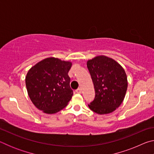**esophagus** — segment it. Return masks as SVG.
<instances>
[{"label":"esophagus","instance_id":"obj_1","mask_svg":"<svg viewBox=\"0 0 154 154\" xmlns=\"http://www.w3.org/2000/svg\"><path fill=\"white\" fill-rule=\"evenodd\" d=\"M75 91H76V92H77V93H78V94H81V93H82V88H78V89H77V90H75Z\"/></svg>","mask_w":154,"mask_h":154}]
</instances>
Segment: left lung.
<instances>
[{"instance_id": "obj_1", "label": "left lung", "mask_w": 154, "mask_h": 154, "mask_svg": "<svg viewBox=\"0 0 154 154\" xmlns=\"http://www.w3.org/2000/svg\"><path fill=\"white\" fill-rule=\"evenodd\" d=\"M95 89V97L88 106L95 113H112L123 102L128 81L124 69L113 59L96 56L87 62Z\"/></svg>"}]
</instances>
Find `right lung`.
Returning <instances> with one entry per match:
<instances>
[{
  "mask_svg": "<svg viewBox=\"0 0 154 154\" xmlns=\"http://www.w3.org/2000/svg\"><path fill=\"white\" fill-rule=\"evenodd\" d=\"M71 66V62L51 57L38 62L28 71L26 85L36 108L53 114L68 105L73 94L68 75Z\"/></svg>",
  "mask_w": 154,
  "mask_h": 154,
  "instance_id": "add662e5",
  "label": "right lung"
}]
</instances>
